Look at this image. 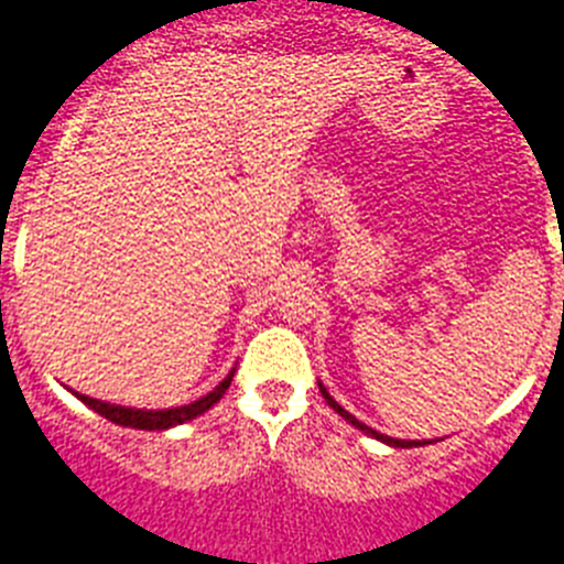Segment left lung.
Returning <instances> with one entry per match:
<instances>
[{
  "label": "left lung",
  "instance_id": "1",
  "mask_svg": "<svg viewBox=\"0 0 564 564\" xmlns=\"http://www.w3.org/2000/svg\"><path fill=\"white\" fill-rule=\"evenodd\" d=\"M322 394H324V400H327V402H329V408H333V411H338V413H340V416H344V420H346V422H349V425H355V427H358V431L369 433V436L380 438V442L391 444V447H413V444H422V442H405V438H391V436H383V433H377V431H371V427H366V425H364V422H358V420H355L352 413H349V411H344V408H340V405H338V402H335V400H333V397H329V394H327V389H324V386H322Z\"/></svg>",
  "mask_w": 564,
  "mask_h": 564
}]
</instances>
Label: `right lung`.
Returning a JSON list of instances; mask_svg holds the SVG:
<instances>
[{"mask_svg":"<svg viewBox=\"0 0 564 564\" xmlns=\"http://www.w3.org/2000/svg\"><path fill=\"white\" fill-rule=\"evenodd\" d=\"M231 377H235V371H229L224 383H220L218 389H212L206 397H200V400L189 402V405H181V408H164V411H142V408L111 405V402L91 400V397H86V394H77V400L86 402L91 411H97L100 416H106V420L113 422V425L137 427V431H167V427L184 425V422L195 420V416H200L204 411H209V408L226 394V389L231 386Z\"/></svg>","mask_w":564,"mask_h":564,"instance_id":"add662e5","label":"right lung"}]
</instances>
